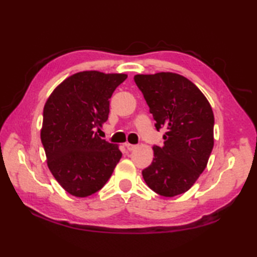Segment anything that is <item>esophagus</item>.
<instances>
[{
	"instance_id": "1",
	"label": "esophagus",
	"mask_w": 257,
	"mask_h": 257,
	"mask_svg": "<svg viewBox=\"0 0 257 257\" xmlns=\"http://www.w3.org/2000/svg\"><path fill=\"white\" fill-rule=\"evenodd\" d=\"M125 148H127L129 151H133L136 148H137V146L136 145H132V144H125Z\"/></svg>"
}]
</instances>
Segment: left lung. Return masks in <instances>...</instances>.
<instances>
[{
	"label": "left lung",
	"mask_w": 257,
	"mask_h": 257,
	"mask_svg": "<svg viewBox=\"0 0 257 257\" xmlns=\"http://www.w3.org/2000/svg\"><path fill=\"white\" fill-rule=\"evenodd\" d=\"M156 129H165V145L154 146L155 158L143 170L147 185L167 198L187 192L203 172L214 145V116L192 81L173 73L136 75Z\"/></svg>",
	"instance_id": "8db88e82"
}]
</instances>
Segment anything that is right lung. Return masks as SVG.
<instances>
[{
    "instance_id": "add662e5",
    "label": "right lung",
    "mask_w": 257,
    "mask_h": 257,
    "mask_svg": "<svg viewBox=\"0 0 257 257\" xmlns=\"http://www.w3.org/2000/svg\"><path fill=\"white\" fill-rule=\"evenodd\" d=\"M125 78L124 74L81 72L48 97L41 140L48 168L69 194L85 198L99 191L122 156L117 145L99 138L95 130L107 121L109 99Z\"/></svg>"
}]
</instances>
